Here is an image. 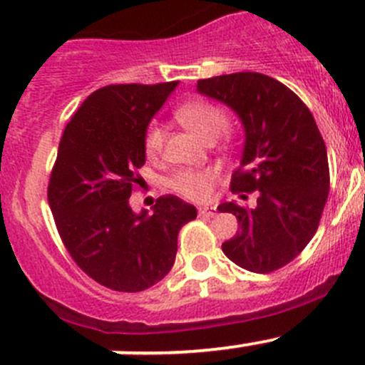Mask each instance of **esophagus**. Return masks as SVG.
I'll use <instances>...</instances> for the list:
<instances>
[{
    "label": "esophagus",
    "instance_id": "34e87169",
    "mask_svg": "<svg viewBox=\"0 0 365 365\" xmlns=\"http://www.w3.org/2000/svg\"><path fill=\"white\" fill-rule=\"evenodd\" d=\"M200 215H205V217H214L215 208L212 207H200Z\"/></svg>",
    "mask_w": 365,
    "mask_h": 365
}]
</instances>
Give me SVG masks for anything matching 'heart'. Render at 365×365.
Listing matches in <instances>:
<instances>
[{
    "instance_id": "obj_1",
    "label": "heart",
    "mask_w": 365,
    "mask_h": 365,
    "mask_svg": "<svg viewBox=\"0 0 365 365\" xmlns=\"http://www.w3.org/2000/svg\"><path fill=\"white\" fill-rule=\"evenodd\" d=\"M176 118L185 128L196 133L205 143H214L228 128V118L215 105L207 101H192L176 110ZM164 146V130L151 123L144 135V151L150 158L160 155ZM214 175L210 171H180L171 178V187L189 200H205L210 192Z\"/></svg>"
}]
</instances>
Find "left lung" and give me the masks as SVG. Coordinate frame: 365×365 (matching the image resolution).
<instances>
[{"label":"left lung","mask_w":365,"mask_h":365,"mask_svg":"<svg viewBox=\"0 0 365 365\" xmlns=\"http://www.w3.org/2000/svg\"><path fill=\"white\" fill-rule=\"evenodd\" d=\"M196 91L235 112L244 130L240 169L232 192L257 190V207L219 205L239 232L222 242L226 257L251 272H271L298 257L321 221L330 190L328 155L319 128L302 100L260 73L200 80Z\"/></svg>","instance_id":"8db88e82"}]
</instances>
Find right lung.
<instances>
[{
    "label": "right lung",
    "mask_w": 365,
    "mask_h": 365,
    "mask_svg": "<svg viewBox=\"0 0 365 365\" xmlns=\"http://www.w3.org/2000/svg\"><path fill=\"white\" fill-rule=\"evenodd\" d=\"M178 81L98 88L67 123L48 187L49 208L73 260L119 292L150 289L171 271L178 232L194 205L162 196L133 212L135 171L146 164L144 135Z\"/></svg>",
    "instance_id": "add662e5"
}]
</instances>
